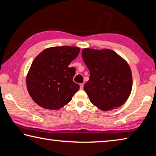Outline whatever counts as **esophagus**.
<instances>
[{"label":"esophagus","mask_w":156,"mask_h":156,"mask_svg":"<svg viewBox=\"0 0 156 156\" xmlns=\"http://www.w3.org/2000/svg\"><path fill=\"white\" fill-rule=\"evenodd\" d=\"M83 87H84V84H83V83H81V84H80V89H83Z\"/></svg>","instance_id":"obj_1"}]
</instances>
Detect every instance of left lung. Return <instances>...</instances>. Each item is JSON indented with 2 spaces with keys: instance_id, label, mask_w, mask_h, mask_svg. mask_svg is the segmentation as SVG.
Here are the masks:
<instances>
[{
  "instance_id": "left-lung-1",
  "label": "left lung",
  "mask_w": 156,
  "mask_h": 156,
  "mask_svg": "<svg viewBox=\"0 0 156 156\" xmlns=\"http://www.w3.org/2000/svg\"><path fill=\"white\" fill-rule=\"evenodd\" d=\"M82 57L90 73L84 90L91 103L104 112L122 106L130 96L133 84L127 62L109 49L84 48Z\"/></svg>"
}]
</instances>
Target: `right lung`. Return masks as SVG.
I'll return each instance as SVG.
<instances>
[{
    "instance_id": "obj_1",
    "label": "right lung",
    "mask_w": 156,
    "mask_h": 156,
    "mask_svg": "<svg viewBox=\"0 0 156 156\" xmlns=\"http://www.w3.org/2000/svg\"><path fill=\"white\" fill-rule=\"evenodd\" d=\"M80 52L78 47H51L41 52L26 77L28 93L39 106L58 110L68 104L80 87L73 81L75 69L68 66Z\"/></svg>"
}]
</instances>
